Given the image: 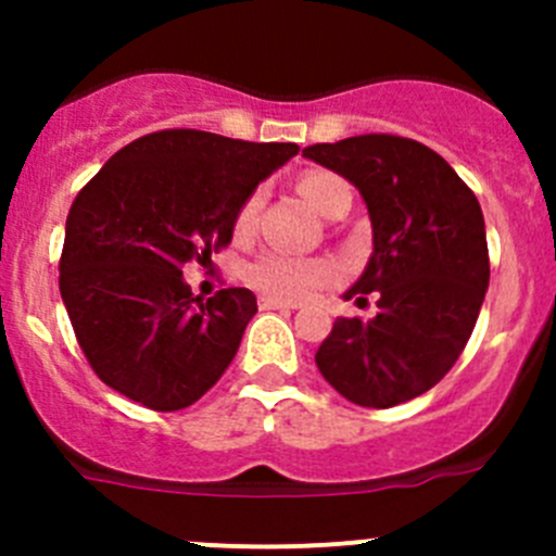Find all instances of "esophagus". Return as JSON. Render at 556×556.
Segmentation results:
<instances>
[{
	"instance_id": "esophagus-1",
	"label": "esophagus",
	"mask_w": 556,
	"mask_h": 556,
	"mask_svg": "<svg viewBox=\"0 0 556 556\" xmlns=\"http://www.w3.org/2000/svg\"><path fill=\"white\" fill-rule=\"evenodd\" d=\"M258 308H262V312H292V308H298V303L275 301V298H258Z\"/></svg>"
}]
</instances>
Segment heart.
<instances>
[{"instance_id": "obj_1", "label": "heart", "mask_w": 556, "mask_h": 556, "mask_svg": "<svg viewBox=\"0 0 556 556\" xmlns=\"http://www.w3.org/2000/svg\"><path fill=\"white\" fill-rule=\"evenodd\" d=\"M298 191L303 194L308 205L323 217H331L337 205L342 200H351V189L339 175L323 169L303 172L298 178ZM258 194H250L242 200L239 211L233 217V233L236 239H248L255 228V217H258ZM339 278L337 264L328 258H314V255H292L281 253V250H267L258 258L248 264L244 269V281L262 292L264 298H275V301L298 303L312 298L314 292L331 287Z\"/></svg>"}]
</instances>
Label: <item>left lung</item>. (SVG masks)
<instances>
[{
    "instance_id": "obj_1",
    "label": "left lung",
    "mask_w": 556,
    "mask_h": 556,
    "mask_svg": "<svg viewBox=\"0 0 556 556\" xmlns=\"http://www.w3.org/2000/svg\"><path fill=\"white\" fill-rule=\"evenodd\" d=\"M303 155L351 180L372 223V255L348 301L376 294V317H339L314 356L351 404L390 409L454 367L490 283L484 217L468 184L420 141L365 132Z\"/></svg>"
}]
</instances>
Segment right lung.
<instances>
[{
	"mask_svg": "<svg viewBox=\"0 0 556 556\" xmlns=\"http://www.w3.org/2000/svg\"><path fill=\"white\" fill-rule=\"evenodd\" d=\"M298 150L175 127L122 147L83 186L58 283L108 387L147 409L178 412L217 384L258 312L255 294L230 287L194 298L184 267L228 248L242 200Z\"/></svg>",
	"mask_w": 556,
	"mask_h": 556,
	"instance_id": "1",
	"label": "right lung"
}]
</instances>
